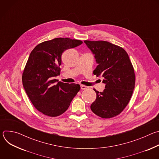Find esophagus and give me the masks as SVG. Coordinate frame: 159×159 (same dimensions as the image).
I'll return each mask as SVG.
<instances>
[{
  "instance_id": "1",
  "label": "esophagus",
  "mask_w": 159,
  "mask_h": 159,
  "mask_svg": "<svg viewBox=\"0 0 159 159\" xmlns=\"http://www.w3.org/2000/svg\"><path fill=\"white\" fill-rule=\"evenodd\" d=\"M88 88L87 86L86 85H80V89H82V90H85V89H87Z\"/></svg>"
}]
</instances>
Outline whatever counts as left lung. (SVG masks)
<instances>
[{
    "mask_svg": "<svg viewBox=\"0 0 159 159\" xmlns=\"http://www.w3.org/2000/svg\"><path fill=\"white\" fill-rule=\"evenodd\" d=\"M94 55L98 66L94 70L103 78L105 89L96 93V99L90 106L92 111L102 118L115 117L128 104L134 88L135 75L126 52L105 41H84Z\"/></svg>",
    "mask_w": 159,
    "mask_h": 159,
    "instance_id": "1",
    "label": "left lung"
}]
</instances>
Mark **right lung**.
Wrapping results in <instances>:
<instances>
[{
    "label": "right lung",
    "mask_w": 159,
    "mask_h": 159,
    "mask_svg": "<svg viewBox=\"0 0 159 159\" xmlns=\"http://www.w3.org/2000/svg\"><path fill=\"white\" fill-rule=\"evenodd\" d=\"M82 43L58 38L38 44L31 52L22 74V85L33 106L43 114L61 115L79 91V84L63 83L55 77L60 74L63 52Z\"/></svg>",
    "instance_id": "obj_1"
}]
</instances>
